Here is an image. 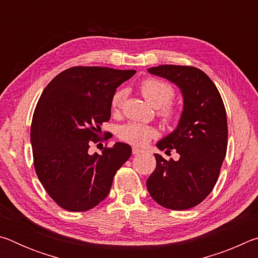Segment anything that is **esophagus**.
I'll list each match as a JSON object with an SVG mask.
<instances>
[{
    "label": "esophagus",
    "mask_w": 258,
    "mask_h": 258,
    "mask_svg": "<svg viewBox=\"0 0 258 258\" xmlns=\"http://www.w3.org/2000/svg\"><path fill=\"white\" fill-rule=\"evenodd\" d=\"M141 151H142V150L139 149V148H137V147H133V149H132L133 155H138V154H140V152H141Z\"/></svg>",
    "instance_id": "34e87169"
}]
</instances>
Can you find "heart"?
<instances>
[{"instance_id":"obj_1","label":"heart","mask_w":258,"mask_h":258,"mask_svg":"<svg viewBox=\"0 0 258 258\" xmlns=\"http://www.w3.org/2000/svg\"><path fill=\"white\" fill-rule=\"evenodd\" d=\"M141 93L152 107L158 108V116L165 123H169L176 118V110L171 102L175 97V90L169 83L158 78H147L140 85ZM126 98V91L118 90L111 98L112 110H119ZM119 138L130 145L145 147L151 139L157 135V131L151 126L128 123L121 126L118 132Z\"/></svg>"}]
</instances>
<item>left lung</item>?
<instances>
[{
    "label": "left lung",
    "instance_id": "obj_1",
    "mask_svg": "<svg viewBox=\"0 0 258 258\" xmlns=\"http://www.w3.org/2000/svg\"><path fill=\"white\" fill-rule=\"evenodd\" d=\"M148 72L181 90L183 110L176 128L156 145L166 152L175 149L180 159L166 160L155 154L156 168L147 189L160 206L189 209L211 194L225 158L228 121L223 100L211 78L196 67L161 64Z\"/></svg>",
    "mask_w": 258,
    "mask_h": 258
}]
</instances>
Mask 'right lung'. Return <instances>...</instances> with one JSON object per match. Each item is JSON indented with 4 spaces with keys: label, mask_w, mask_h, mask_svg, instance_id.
Wrapping results in <instances>:
<instances>
[{
    "label": "right lung",
    "mask_w": 258,
    "mask_h": 258,
    "mask_svg": "<svg viewBox=\"0 0 258 258\" xmlns=\"http://www.w3.org/2000/svg\"><path fill=\"white\" fill-rule=\"evenodd\" d=\"M135 73L73 67L42 92L30 127L35 171L50 197L66 211L85 212L101 203L116 172L132 155L123 142L90 155L89 143L99 141L102 123L110 119L113 93Z\"/></svg>",
    "instance_id": "obj_1"
}]
</instances>
